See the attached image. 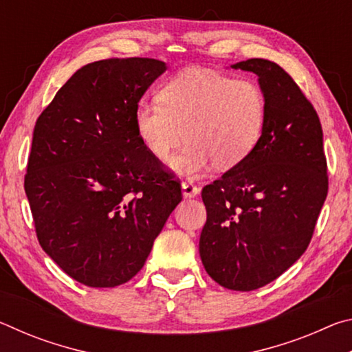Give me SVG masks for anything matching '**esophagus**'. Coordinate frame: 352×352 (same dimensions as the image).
<instances>
[{"label":"esophagus","mask_w":352,"mask_h":352,"mask_svg":"<svg viewBox=\"0 0 352 352\" xmlns=\"http://www.w3.org/2000/svg\"><path fill=\"white\" fill-rule=\"evenodd\" d=\"M182 189H183V195L184 197H195V195L199 194V188L195 186L192 182H183L182 183Z\"/></svg>","instance_id":"34e87169"}]
</instances>
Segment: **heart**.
<instances>
[{
	"mask_svg": "<svg viewBox=\"0 0 352 352\" xmlns=\"http://www.w3.org/2000/svg\"><path fill=\"white\" fill-rule=\"evenodd\" d=\"M157 98L158 104L136 105V133L158 163L168 162L186 136L170 162L182 174H204L214 163L233 169L253 153L264 133L267 100L253 80L189 68L166 82Z\"/></svg>",
	"mask_w": 352,
	"mask_h": 352,
	"instance_id": "heart-1",
	"label": "heart"
}]
</instances>
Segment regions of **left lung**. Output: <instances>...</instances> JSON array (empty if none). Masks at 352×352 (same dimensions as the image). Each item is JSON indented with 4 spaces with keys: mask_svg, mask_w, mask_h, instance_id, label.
I'll return each instance as SVG.
<instances>
[{
    "mask_svg": "<svg viewBox=\"0 0 352 352\" xmlns=\"http://www.w3.org/2000/svg\"><path fill=\"white\" fill-rule=\"evenodd\" d=\"M233 68L258 74L265 129L245 162L201 189L206 223L199 250L214 281L250 292L306 252L329 182L320 118L292 76L265 58Z\"/></svg>",
    "mask_w": 352,
    "mask_h": 352,
    "instance_id": "8db88e82",
    "label": "left lung"
}]
</instances>
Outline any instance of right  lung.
Segmentation results:
<instances>
[{
	"label": "right lung",
	"mask_w": 352,
	"mask_h": 352,
	"mask_svg": "<svg viewBox=\"0 0 352 352\" xmlns=\"http://www.w3.org/2000/svg\"><path fill=\"white\" fill-rule=\"evenodd\" d=\"M166 71L105 58L69 77L34 127L25 190L41 248L76 281L115 287L138 273L182 186L136 133L133 113Z\"/></svg>",
	"instance_id": "1"
}]
</instances>
